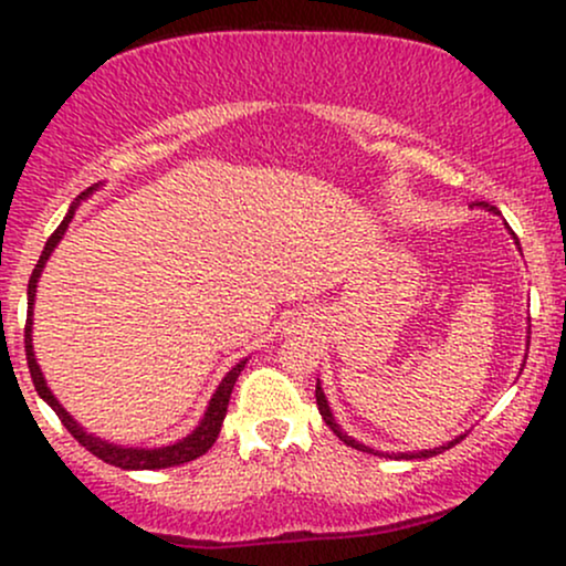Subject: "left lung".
Listing matches in <instances>:
<instances>
[{
	"instance_id": "left-lung-1",
	"label": "left lung",
	"mask_w": 566,
	"mask_h": 566,
	"mask_svg": "<svg viewBox=\"0 0 566 566\" xmlns=\"http://www.w3.org/2000/svg\"><path fill=\"white\" fill-rule=\"evenodd\" d=\"M479 207H484V210H490V212H497V207L486 205V201H479ZM516 244H518V242H516ZM316 407H319V415H322V420H324V423H327L329 428H333L337 439H343V441H346L348 447H354V450H361V452H373V454H380L378 450H373V447H365V444H359V441H356V439H350V437H346V433H343V428L335 423V418H333V409H329L327 399H324V391H322V386H319V382H316ZM460 439H463V437H458V439L447 441V444H441V447H433V450H423V452H399V454H394V458H405V460H412V458H433V454H439V452L450 450V447L458 444Z\"/></svg>"
}]
</instances>
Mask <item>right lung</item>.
<instances>
[{
	"label": "right lung",
	"instance_id": "1",
	"mask_svg": "<svg viewBox=\"0 0 566 566\" xmlns=\"http://www.w3.org/2000/svg\"><path fill=\"white\" fill-rule=\"evenodd\" d=\"M97 186H90L87 191L82 193L80 199L71 205V210L66 212V218H63V223L57 226L53 237L48 239V244H44L42 255H39V263L34 265V271H31V279H29V316H25V329H23V340H25V359H29V373H31V380H34V388L36 394L42 396L44 401H48L50 407L55 409V415L61 418V423L69 428V433L74 437L84 450H90L95 454V458H101L103 463L108 465H116V469H125V471H157V469H172V465H184L188 460H197L199 454H205L210 450L212 444H216L218 433H220V426H223V418H226V409H229V399H231V391H233V382H237L239 375H242V369L247 365V359L239 361V365H233L229 369V375H226L223 380H220L218 391L212 394L210 405H207V412L205 418H201V423L193 428L191 433H188L186 439L175 441L170 447H157V450H138V447H119V444H112V441H103L101 437H93V433H87L84 428L76 423L74 418L63 409L61 401L55 399L53 391L48 388V380L42 378V369L36 365V356H34V346H31V324H34V297H36V282L39 276H42V269L44 263L50 261V255H53V250L57 247V242L63 239V233H66L71 218H74L76 207H80V201L87 197V193H93Z\"/></svg>",
	"mask_w": 566,
	"mask_h": 566
}]
</instances>
